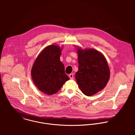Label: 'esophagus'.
<instances>
[{"label": "esophagus", "instance_id": "1", "mask_svg": "<svg viewBox=\"0 0 135 135\" xmlns=\"http://www.w3.org/2000/svg\"><path fill=\"white\" fill-rule=\"evenodd\" d=\"M69 77L71 79H73V78H74L73 74H70L69 75Z\"/></svg>", "mask_w": 135, "mask_h": 135}]
</instances>
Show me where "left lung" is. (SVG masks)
Here are the masks:
<instances>
[{
	"label": "left lung",
	"mask_w": 135,
	"mask_h": 135,
	"mask_svg": "<svg viewBox=\"0 0 135 135\" xmlns=\"http://www.w3.org/2000/svg\"><path fill=\"white\" fill-rule=\"evenodd\" d=\"M78 71L75 78L79 88L87 96H91L106 86L110 71L103 55L93 48L76 47Z\"/></svg>",
	"instance_id": "left-lung-1"
}]
</instances>
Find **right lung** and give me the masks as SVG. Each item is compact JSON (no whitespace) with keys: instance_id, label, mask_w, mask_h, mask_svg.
<instances>
[{"instance_id":"right-lung-1","label":"right lung","mask_w":135,"mask_h":135,"mask_svg":"<svg viewBox=\"0 0 135 135\" xmlns=\"http://www.w3.org/2000/svg\"><path fill=\"white\" fill-rule=\"evenodd\" d=\"M62 50V47L57 45H49L40 52L33 65L32 80L44 94L52 95L57 93L70 79L60 59Z\"/></svg>"}]
</instances>
